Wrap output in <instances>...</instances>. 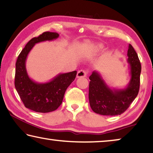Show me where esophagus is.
<instances>
[{
  "instance_id": "1",
  "label": "esophagus",
  "mask_w": 153,
  "mask_h": 153,
  "mask_svg": "<svg viewBox=\"0 0 153 153\" xmlns=\"http://www.w3.org/2000/svg\"><path fill=\"white\" fill-rule=\"evenodd\" d=\"M87 75V71L85 70H80L78 71L77 74V77H84Z\"/></svg>"
}]
</instances>
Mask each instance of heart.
Returning <instances> with one entry per match:
<instances>
[{
  "instance_id": "obj_1",
  "label": "heart",
  "mask_w": 153,
  "mask_h": 153,
  "mask_svg": "<svg viewBox=\"0 0 153 153\" xmlns=\"http://www.w3.org/2000/svg\"><path fill=\"white\" fill-rule=\"evenodd\" d=\"M94 48H95V50H100V49H102V45H96V46H95Z\"/></svg>"
}]
</instances>
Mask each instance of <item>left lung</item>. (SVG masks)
<instances>
[{"mask_svg": "<svg viewBox=\"0 0 153 153\" xmlns=\"http://www.w3.org/2000/svg\"><path fill=\"white\" fill-rule=\"evenodd\" d=\"M127 56L131 79L126 88L111 89L95 71L90 76L88 100L91 108L95 113L102 115H121L137 96L142 67L137 54L131 45L128 46Z\"/></svg>", "mask_w": 153, "mask_h": 153, "instance_id": "8db88e82", "label": "left lung"}]
</instances>
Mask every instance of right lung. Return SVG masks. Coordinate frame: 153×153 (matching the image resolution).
<instances>
[{
  "instance_id": "obj_1",
  "label": "right lung",
  "mask_w": 153,
  "mask_h": 153,
  "mask_svg": "<svg viewBox=\"0 0 153 153\" xmlns=\"http://www.w3.org/2000/svg\"><path fill=\"white\" fill-rule=\"evenodd\" d=\"M59 37L56 32L46 31L33 38L20 52L16 63L15 87L26 108L38 113L56 110L62 104L67 88L76 78L77 71L60 74L45 83L36 82L27 74V57L36 43L53 40Z\"/></svg>"
}]
</instances>
